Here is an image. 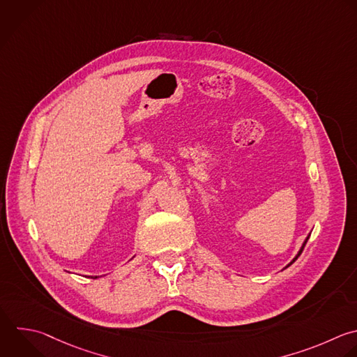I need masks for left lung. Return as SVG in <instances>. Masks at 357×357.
<instances>
[{
    "instance_id": "left-lung-1",
    "label": "left lung",
    "mask_w": 357,
    "mask_h": 357,
    "mask_svg": "<svg viewBox=\"0 0 357 357\" xmlns=\"http://www.w3.org/2000/svg\"><path fill=\"white\" fill-rule=\"evenodd\" d=\"M307 240H308V237H307V238H305V241H304V244H303V247H301V248H300V251H298V254H297V255H296V257H294V258H293V261H291V262H290V264H289V265H291V264H293V262H294V261H296V259H297V258H298V257H300V254H301V252H303V248H304V245H305V243H307ZM289 265H287V266H289Z\"/></svg>"
}]
</instances>
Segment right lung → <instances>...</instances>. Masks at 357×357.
I'll return each mask as SVG.
<instances>
[{
    "label": "right lung",
    "instance_id": "add662e5",
    "mask_svg": "<svg viewBox=\"0 0 357 357\" xmlns=\"http://www.w3.org/2000/svg\"><path fill=\"white\" fill-rule=\"evenodd\" d=\"M95 278H98V276H95Z\"/></svg>",
    "mask_w": 357,
    "mask_h": 357
}]
</instances>
